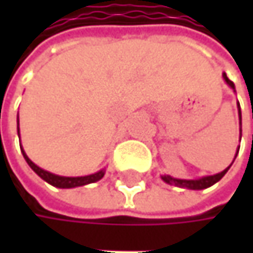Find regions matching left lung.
Masks as SVG:
<instances>
[{
  "label": "left lung",
  "mask_w": 253,
  "mask_h": 253,
  "mask_svg": "<svg viewBox=\"0 0 253 253\" xmlns=\"http://www.w3.org/2000/svg\"><path fill=\"white\" fill-rule=\"evenodd\" d=\"M223 77H224V80L227 82L228 86L234 89V83H233V82L226 76V73L223 75ZM239 117H240V120H242L240 108H239ZM230 167H231V166H230ZM230 167H227L224 171H221V173H218V174L202 177V178H198V180H181V178H174V177H171V176H163V180H164L166 183L176 184V186H178V187H187V189H192V190H201V189H207V187L212 186L214 183H217L218 180H221L223 176H224V174L228 171V169H230Z\"/></svg>",
  "instance_id": "obj_1"
}]
</instances>
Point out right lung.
<instances>
[{"label":"right lung","mask_w":253,"mask_h":253,"mask_svg":"<svg viewBox=\"0 0 253 253\" xmlns=\"http://www.w3.org/2000/svg\"><path fill=\"white\" fill-rule=\"evenodd\" d=\"M17 131H19V127H17ZM22 148V146H20ZM23 152V157H25L26 163L30 166V169L38 174V176L41 177V178H43L45 181H48L49 184H52V186H55V187H63V189H69V187H77V186H84V184H89V183H93V181H98V180H101L104 174H105V171L104 170H101V171H98V173H95V174H90V176H83V177H61V176H55V174H52V173H48V171H45V170H42V169H39L36 164H33L29 158H27V155L25 154V151H22Z\"/></svg>","instance_id":"right-lung-1"}]
</instances>
